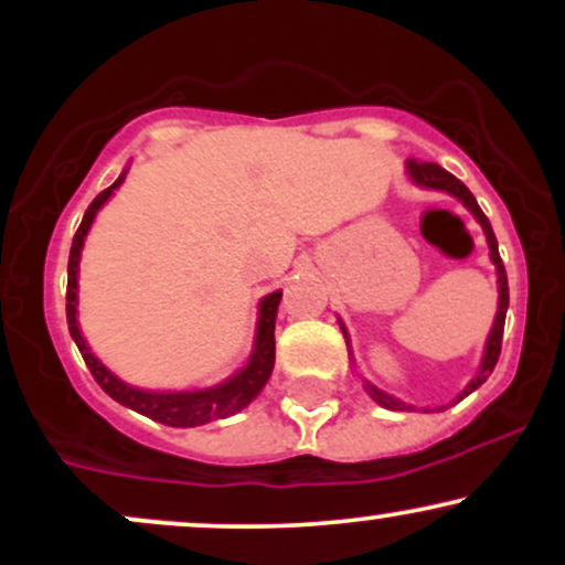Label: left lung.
Instances as JSON below:
<instances>
[{"label": "left lung", "mask_w": 565, "mask_h": 565, "mask_svg": "<svg viewBox=\"0 0 565 565\" xmlns=\"http://www.w3.org/2000/svg\"><path fill=\"white\" fill-rule=\"evenodd\" d=\"M406 170H408V174H412L414 183H419V185H425V188H436V191L451 193V196H457L459 201H462L465 206H468L472 215H476L478 223L483 225L486 238H489L491 260H494V265H497V278H499V310H497V321H494V329H491V334H489V342H486V353H483V366H481V372H478V377L472 380L468 387H465V393L459 395V398H465V395H470L472 391H476V387H481L483 382L489 380V374L494 372V366H497V361H499V353H502L504 313H508V302H510V295H508V274H504L502 257H499V249H497V236H494V231H491L489 217L483 215V210H481V206H478L476 196H472V193L468 191V185H465L462 180L454 178L451 172H446L444 167L433 164V161L408 159V161H406ZM342 332H345V329H342ZM345 337H348V334H345ZM369 393H372V398L377 401V404L387 406V408H401V412H404V408H408L406 404H401V401L391 398V395L380 393L377 387H372V385H369Z\"/></svg>", "instance_id": "1"}]
</instances>
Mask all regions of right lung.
Returning a JSON list of instances; mask_svg holds the SVG:
<instances>
[{"label":"right lung","mask_w":565,"mask_h":565,"mask_svg":"<svg viewBox=\"0 0 565 565\" xmlns=\"http://www.w3.org/2000/svg\"><path fill=\"white\" fill-rule=\"evenodd\" d=\"M125 174H119L114 185H108L106 191H100L93 199V204L84 212L79 231L74 233V242H71V255H68V289H66V321L68 332L74 337L76 348H79L84 364H87L89 372L97 385L103 387L114 401H119L121 406L135 408V412L146 414V417L157 419L161 425L170 427H196L206 425L212 419H223L228 414H236L238 408H244L255 398L257 393L263 391V385L268 382L270 372H274L276 361V310L278 302H281V291H274V295L263 297L260 302V319H257V340H255V353H252L249 364H246L236 377L215 387H206V391H183V393H153V391H140V387L125 385L121 380H116L100 361L89 353L87 342L79 334V323H76V270H79V255L84 236H87L89 225H93L95 212L106 204L108 196L125 183Z\"/></svg>","instance_id":"obj_1"}]
</instances>
